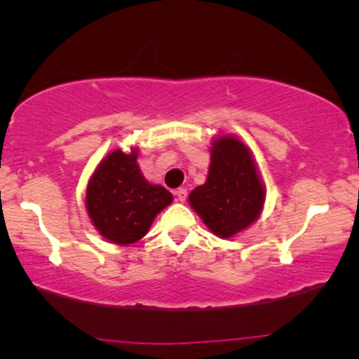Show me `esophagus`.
<instances>
[{
    "instance_id": "obj_1",
    "label": "esophagus",
    "mask_w": 359,
    "mask_h": 359,
    "mask_svg": "<svg viewBox=\"0 0 359 359\" xmlns=\"http://www.w3.org/2000/svg\"><path fill=\"white\" fill-rule=\"evenodd\" d=\"M175 196H177V201H179V202H185V198H187V189H184V187L177 189Z\"/></svg>"
}]
</instances>
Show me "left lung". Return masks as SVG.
Masks as SVG:
<instances>
[{"label":"left lung","mask_w":359,"mask_h":359,"mask_svg":"<svg viewBox=\"0 0 359 359\" xmlns=\"http://www.w3.org/2000/svg\"><path fill=\"white\" fill-rule=\"evenodd\" d=\"M264 201V184L248 145L234 135L212 140L205 184L189 196V204L209 231L231 239L257 221Z\"/></svg>","instance_id":"1"}]
</instances>
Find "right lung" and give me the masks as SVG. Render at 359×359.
Instances as JSON below:
<instances>
[{
    "label": "right lung",
    "mask_w": 359,
    "mask_h": 359,
    "mask_svg": "<svg viewBox=\"0 0 359 359\" xmlns=\"http://www.w3.org/2000/svg\"><path fill=\"white\" fill-rule=\"evenodd\" d=\"M138 149H115L98 163L86 184V212L110 243L128 245L149 232L154 219L172 204L165 187L150 184L137 163Z\"/></svg>",
    "instance_id": "add662e5"
}]
</instances>
